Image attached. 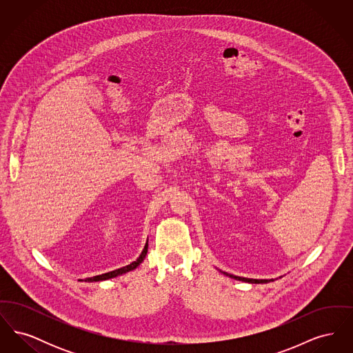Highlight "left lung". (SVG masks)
I'll use <instances>...</instances> for the list:
<instances>
[{
    "instance_id": "1",
    "label": "left lung",
    "mask_w": 353,
    "mask_h": 353,
    "mask_svg": "<svg viewBox=\"0 0 353 353\" xmlns=\"http://www.w3.org/2000/svg\"><path fill=\"white\" fill-rule=\"evenodd\" d=\"M219 272H222L223 275H226V276H229V278H232V279H235V281H241V282H246V283H255V285H259V283H269V282H274V281H275V279H252V278L236 276V275H233V274L223 272V271H221V270H219ZM279 278H281V276H279Z\"/></svg>"
}]
</instances>
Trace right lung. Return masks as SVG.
I'll use <instances>...</instances> for the list:
<instances>
[{
	"instance_id": "1",
	"label": "right lung",
	"mask_w": 353,
	"mask_h": 353,
	"mask_svg": "<svg viewBox=\"0 0 353 353\" xmlns=\"http://www.w3.org/2000/svg\"><path fill=\"white\" fill-rule=\"evenodd\" d=\"M147 252H148V241H147V243H145L143 252L139 255V258H137L136 261H134L132 263H130V265H127V266H124V268H121V269L114 270V271H110V272H105V274H101V275L85 278V279H79V281H82V282H101V281H107V279H111V278H117L119 275H123V274H125V272H130V271L136 269L137 266H140V263L144 261Z\"/></svg>"
}]
</instances>
